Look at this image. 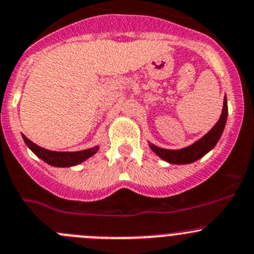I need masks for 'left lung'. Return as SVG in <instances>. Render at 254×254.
I'll return each mask as SVG.
<instances>
[{
	"label": "left lung",
	"instance_id": "obj_1",
	"mask_svg": "<svg viewBox=\"0 0 254 254\" xmlns=\"http://www.w3.org/2000/svg\"><path fill=\"white\" fill-rule=\"evenodd\" d=\"M227 99L225 97V102H223V109L222 114H221L220 120L217 122V124L202 137L198 141H196L195 144L190 145V146L185 147V149L180 150H166L161 149V147H157L155 145H150L152 151L155 154L159 155L162 160L170 162V164H190V162H195L196 160H198L200 157H202L203 155L207 154L210 150H212L215 147V145L217 144V141L220 140L221 135H222L223 129H225L226 120H227Z\"/></svg>",
	"mask_w": 254,
	"mask_h": 254
}]
</instances>
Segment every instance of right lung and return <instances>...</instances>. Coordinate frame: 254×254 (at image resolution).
Here are the masks:
<instances>
[{
    "mask_svg": "<svg viewBox=\"0 0 254 254\" xmlns=\"http://www.w3.org/2000/svg\"><path fill=\"white\" fill-rule=\"evenodd\" d=\"M23 136L24 142L27 144V146L39 157L43 161H46L47 164L52 165V166H58V167H67V166H74V165L80 164L84 160H87L88 157L93 156L95 152L98 151L99 147L95 146L92 149L83 150V151H75V152H59V151H51V150L43 149V147L38 146V145L33 144L28 137Z\"/></svg>",
    "mask_w": 254,
    "mask_h": 254,
    "instance_id": "1",
    "label": "right lung"
}]
</instances>
